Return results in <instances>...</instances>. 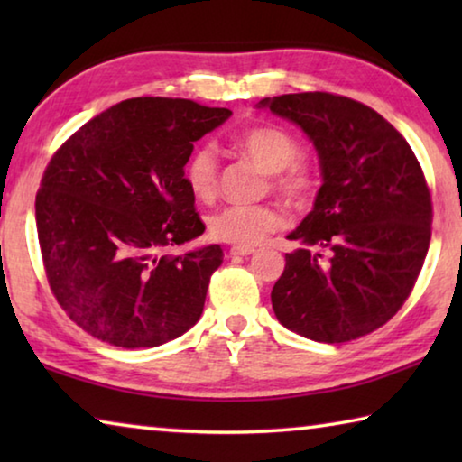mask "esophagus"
Returning a JSON list of instances; mask_svg holds the SVG:
<instances>
[{"instance_id":"obj_1","label":"esophagus","mask_w":462,"mask_h":462,"mask_svg":"<svg viewBox=\"0 0 462 462\" xmlns=\"http://www.w3.org/2000/svg\"><path fill=\"white\" fill-rule=\"evenodd\" d=\"M253 253H254L253 246H232L230 248V254L232 256H248V254H253Z\"/></svg>"}]
</instances>
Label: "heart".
Returning a JSON list of instances; mask_svg holds the SVG:
<instances>
[{"label": "heart", "instance_id": "heart-1", "mask_svg": "<svg viewBox=\"0 0 462 462\" xmlns=\"http://www.w3.org/2000/svg\"><path fill=\"white\" fill-rule=\"evenodd\" d=\"M236 151L264 175L271 189L285 201L300 206L314 191V171L300 159V143L291 132L264 124L242 132ZM185 181L195 199L212 201L220 189V161L212 146H199L185 162ZM283 226V216L273 206H228L209 216L208 232L214 240L234 246H254Z\"/></svg>", "mask_w": 462, "mask_h": 462}]
</instances>
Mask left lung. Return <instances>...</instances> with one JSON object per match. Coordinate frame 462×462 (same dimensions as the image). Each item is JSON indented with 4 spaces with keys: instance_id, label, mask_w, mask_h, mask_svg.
<instances>
[{
    "instance_id": "1",
    "label": "left lung",
    "mask_w": 462,
    "mask_h": 462,
    "mask_svg": "<svg viewBox=\"0 0 462 462\" xmlns=\"http://www.w3.org/2000/svg\"><path fill=\"white\" fill-rule=\"evenodd\" d=\"M314 143L322 187L287 234L271 303L287 330L348 342L377 330L403 306L430 246L432 198L405 138L369 106L324 91L264 97Z\"/></svg>"
}]
</instances>
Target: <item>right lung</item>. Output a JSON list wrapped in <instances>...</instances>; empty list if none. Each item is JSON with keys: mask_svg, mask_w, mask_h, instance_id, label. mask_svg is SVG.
I'll list each match as a JSON object with an SVG mask.
<instances>
[{"mask_svg": "<svg viewBox=\"0 0 462 462\" xmlns=\"http://www.w3.org/2000/svg\"><path fill=\"white\" fill-rule=\"evenodd\" d=\"M232 116L191 99L120 101L75 132L46 167L36 228L51 289L73 322L122 348H152L198 322L217 245L169 256L206 230L185 162Z\"/></svg>", "mask_w": 462, "mask_h": 462, "instance_id": "1", "label": "right lung"}]
</instances>
